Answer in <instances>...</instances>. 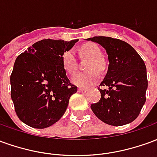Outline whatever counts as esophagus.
Wrapping results in <instances>:
<instances>
[{"mask_svg": "<svg viewBox=\"0 0 157 157\" xmlns=\"http://www.w3.org/2000/svg\"><path fill=\"white\" fill-rule=\"evenodd\" d=\"M78 92H86V89L82 88V87H79Z\"/></svg>", "mask_w": 157, "mask_h": 157, "instance_id": "obj_1", "label": "esophagus"}]
</instances>
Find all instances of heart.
Segmentation results:
<instances>
[{
    "mask_svg": "<svg viewBox=\"0 0 157 157\" xmlns=\"http://www.w3.org/2000/svg\"><path fill=\"white\" fill-rule=\"evenodd\" d=\"M80 54L83 58L90 59L86 65L87 72L75 74L71 79L72 83L77 86L90 87L95 85L100 79V74L96 71H102L105 67V64L101 58L102 51L98 46L92 43L86 44L80 48ZM62 65L68 74H74L77 69V62L75 54L71 49H68L62 55Z\"/></svg>",
    "mask_w": 157,
    "mask_h": 157,
    "instance_id": "obj_1",
    "label": "heart"
}]
</instances>
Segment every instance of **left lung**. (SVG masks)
I'll return each mask as SVG.
<instances>
[{
  "label": "left lung",
  "instance_id": "left-lung-1",
  "mask_svg": "<svg viewBox=\"0 0 157 157\" xmlns=\"http://www.w3.org/2000/svg\"><path fill=\"white\" fill-rule=\"evenodd\" d=\"M86 40L105 48L109 68L100 89L101 98L91 105L92 112L105 124H127L135 120L145 102L148 87L145 62L131 45L110 37H93Z\"/></svg>",
  "mask_w": 157,
  "mask_h": 157
}]
</instances>
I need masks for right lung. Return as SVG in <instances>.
<instances>
[{"instance_id": "right-lung-1", "label": "right lung", "mask_w": 157, "mask_h": 157, "mask_svg": "<svg viewBox=\"0 0 157 157\" xmlns=\"http://www.w3.org/2000/svg\"><path fill=\"white\" fill-rule=\"evenodd\" d=\"M78 39H43L22 53L10 77L11 97L19 119L44 128L64 115L71 96L77 91L62 65V55Z\"/></svg>"}]
</instances>
